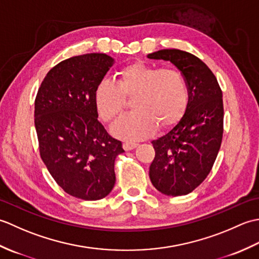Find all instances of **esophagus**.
Listing matches in <instances>:
<instances>
[{
  "instance_id": "34e87169",
  "label": "esophagus",
  "mask_w": 259,
  "mask_h": 259,
  "mask_svg": "<svg viewBox=\"0 0 259 259\" xmlns=\"http://www.w3.org/2000/svg\"><path fill=\"white\" fill-rule=\"evenodd\" d=\"M122 147H123V149H124V150L128 151V150H133V149H135V148L138 147V144H137V142L126 141V142H123Z\"/></svg>"
}]
</instances>
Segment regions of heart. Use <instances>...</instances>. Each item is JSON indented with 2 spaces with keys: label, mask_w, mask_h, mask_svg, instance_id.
Returning <instances> with one entry per match:
<instances>
[{
  "label": "heart",
  "mask_w": 259,
  "mask_h": 259,
  "mask_svg": "<svg viewBox=\"0 0 259 259\" xmlns=\"http://www.w3.org/2000/svg\"><path fill=\"white\" fill-rule=\"evenodd\" d=\"M125 98L134 100V112L121 117L111 128L119 139L138 140L155 131L168 130L184 117L189 103L185 76L176 69H160L144 62L126 65L118 72L117 82L104 79L93 95L97 112L104 122L122 113Z\"/></svg>",
  "instance_id": "b5f03b06"
}]
</instances>
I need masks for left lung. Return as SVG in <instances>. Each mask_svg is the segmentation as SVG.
<instances>
[{"instance_id": "1", "label": "left lung", "mask_w": 259, "mask_h": 259, "mask_svg": "<svg viewBox=\"0 0 259 259\" xmlns=\"http://www.w3.org/2000/svg\"><path fill=\"white\" fill-rule=\"evenodd\" d=\"M147 58L170 61L188 84V108L172 129L151 142L156 156L149 168L158 191L174 197L187 195L206 179L221 149L223 92L211 70L194 54L164 49Z\"/></svg>"}]
</instances>
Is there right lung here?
<instances>
[{"label":"right lung","instance_id":"add662e5","mask_svg":"<svg viewBox=\"0 0 259 259\" xmlns=\"http://www.w3.org/2000/svg\"><path fill=\"white\" fill-rule=\"evenodd\" d=\"M114 60L104 53L69 58L49 71L34 102L40 155L67 194L99 200L111 192L121 141L99 122L93 95Z\"/></svg>","mask_w":259,"mask_h":259}]
</instances>
